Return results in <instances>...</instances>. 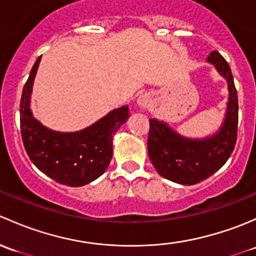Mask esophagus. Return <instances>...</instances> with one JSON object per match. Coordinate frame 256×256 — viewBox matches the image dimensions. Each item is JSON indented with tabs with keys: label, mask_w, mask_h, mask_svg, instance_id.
<instances>
[{
	"label": "esophagus",
	"mask_w": 256,
	"mask_h": 256,
	"mask_svg": "<svg viewBox=\"0 0 256 256\" xmlns=\"http://www.w3.org/2000/svg\"><path fill=\"white\" fill-rule=\"evenodd\" d=\"M136 102H138V104L140 107H146L150 102V97L148 96L146 94H142V96L138 97Z\"/></svg>",
	"instance_id": "34e87169"
}]
</instances>
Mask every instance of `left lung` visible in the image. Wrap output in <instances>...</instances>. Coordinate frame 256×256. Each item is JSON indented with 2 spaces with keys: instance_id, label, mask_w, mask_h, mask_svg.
Instances as JSON below:
<instances>
[{
  "instance_id": "obj_1",
  "label": "left lung",
  "mask_w": 256,
  "mask_h": 256,
  "mask_svg": "<svg viewBox=\"0 0 256 256\" xmlns=\"http://www.w3.org/2000/svg\"><path fill=\"white\" fill-rule=\"evenodd\" d=\"M214 65L228 86L226 117L220 128L212 136L202 139L182 136L165 122L155 118L149 120L148 154L160 176L180 184L194 185L206 180L220 170L233 152L238 130V96L230 68L218 52L207 58Z\"/></svg>"
}]
</instances>
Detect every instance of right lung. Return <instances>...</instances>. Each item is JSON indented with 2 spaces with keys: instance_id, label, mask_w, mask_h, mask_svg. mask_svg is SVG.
Instances as JSON below:
<instances>
[{
  "instance_id": "right-lung-1",
  "label": "right lung",
  "mask_w": 256,
  "mask_h": 256,
  "mask_svg": "<svg viewBox=\"0 0 256 256\" xmlns=\"http://www.w3.org/2000/svg\"><path fill=\"white\" fill-rule=\"evenodd\" d=\"M42 56L32 68L20 98V133L26 152L43 174L62 185L84 186L108 168L112 139L129 118L128 106L110 110L96 123L81 130L64 133L46 128L33 117L30 94Z\"/></svg>"
}]
</instances>
